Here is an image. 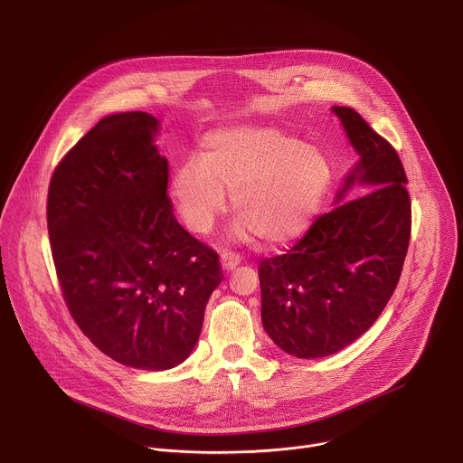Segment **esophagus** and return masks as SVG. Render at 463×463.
Instances as JSON below:
<instances>
[{"instance_id":"1","label":"esophagus","mask_w":463,"mask_h":463,"mask_svg":"<svg viewBox=\"0 0 463 463\" xmlns=\"http://www.w3.org/2000/svg\"><path fill=\"white\" fill-rule=\"evenodd\" d=\"M240 254L238 252H232V250H223L222 252V266L225 271H232L238 263H240Z\"/></svg>"}]
</instances>
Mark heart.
<instances>
[{
    "mask_svg": "<svg viewBox=\"0 0 463 463\" xmlns=\"http://www.w3.org/2000/svg\"><path fill=\"white\" fill-rule=\"evenodd\" d=\"M329 183L332 166L320 150L275 128L240 126L205 137L197 163L175 170L172 195L184 225L207 234L231 192L241 229L282 243L307 229Z\"/></svg>",
    "mask_w": 463,
    "mask_h": 463,
    "instance_id": "1",
    "label": "heart"
}]
</instances>
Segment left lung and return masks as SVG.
Wrapping results in <instances>:
<instances>
[{
    "mask_svg": "<svg viewBox=\"0 0 463 463\" xmlns=\"http://www.w3.org/2000/svg\"><path fill=\"white\" fill-rule=\"evenodd\" d=\"M359 163L286 254L260 261L261 324L284 352L332 355L377 320L400 282L412 227L407 174L395 148L352 108L334 106ZM355 182L371 190L342 202Z\"/></svg>",
    "mask_w": 463,
    "mask_h": 463,
    "instance_id": "8db88e82",
    "label": "left lung"
}]
</instances>
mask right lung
<instances>
[{
    "mask_svg": "<svg viewBox=\"0 0 463 463\" xmlns=\"http://www.w3.org/2000/svg\"><path fill=\"white\" fill-rule=\"evenodd\" d=\"M157 118H100L56 165L47 231L61 297L82 334L139 370L183 363L223 280L218 252L175 220Z\"/></svg>",
    "mask_w": 463,
    "mask_h": 463,
    "instance_id": "right-lung-1",
    "label": "right lung"
}]
</instances>
